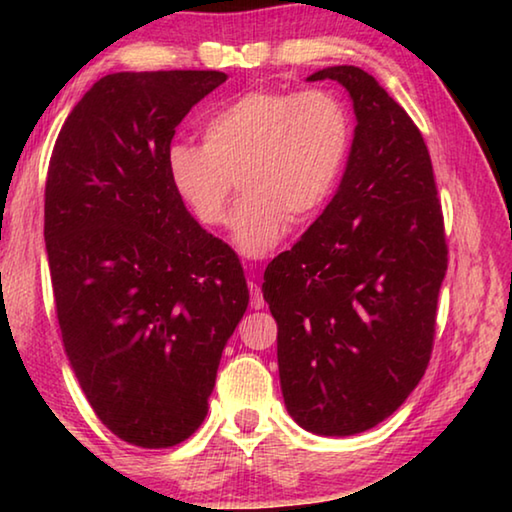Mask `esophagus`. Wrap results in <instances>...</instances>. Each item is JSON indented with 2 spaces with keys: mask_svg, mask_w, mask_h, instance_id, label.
<instances>
[{
  "mask_svg": "<svg viewBox=\"0 0 512 512\" xmlns=\"http://www.w3.org/2000/svg\"><path fill=\"white\" fill-rule=\"evenodd\" d=\"M248 289H250V307H253V309H262V307H264L262 289H259L255 282H250V284H248Z\"/></svg>",
  "mask_w": 512,
  "mask_h": 512,
  "instance_id": "34e87169",
  "label": "esophagus"
}]
</instances>
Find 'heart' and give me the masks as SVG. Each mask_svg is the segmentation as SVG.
<instances>
[{
  "mask_svg": "<svg viewBox=\"0 0 512 512\" xmlns=\"http://www.w3.org/2000/svg\"><path fill=\"white\" fill-rule=\"evenodd\" d=\"M352 149V117L329 90L259 88L239 94L203 126V144L167 151L171 185L196 221L219 228L237 189L232 239L262 257L287 225L314 219L332 198Z\"/></svg>",
  "mask_w": 512,
  "mask_h": 512,
  "instance_id": "heart-1",
  "label": "heart"
}]
</instances>
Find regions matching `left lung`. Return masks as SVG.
Here are the masks:
<instances>
[{
    "instance_id": "obj_1",
    "label": "left lung",
    "mask_w": 512,
    "mask_h": 512,
    "mask_svg": "<svg viewBox=\"0 0 512 512\" xmlns=\"http://www.w3.org/2000/svg\"><path fill=\"white\" fill-rule=\"evenodd\" d=\"M357 115L332 203L264 273L291 418L354 436L397 411L429 366L447 273L429 149L406 110L354 65L325 67Z\"/></svg>"
}]
</instances>
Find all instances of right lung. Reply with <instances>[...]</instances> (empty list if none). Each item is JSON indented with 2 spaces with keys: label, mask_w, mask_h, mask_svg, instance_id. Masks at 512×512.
Here are the masks:
<instances>
[{
  "label": "right lung",
  "mask_w": 512,
  "mask_h": 512,
  "mask_svg": "<svg viewBox=\"0 0 512 512\" xmlns=\"http://www.w3.org/2000/svg\"><path fill=\"white\" fill-rule=\"evenodd\" d=\"M214 69L119 72L69 112L45 185V241L65 352L97 418L128 445L183 443L207 415L248 307L241 264L187 212L167 151Z\"/></svg>",
  "instance_id": "right-lung-1"
}]
</instances>
